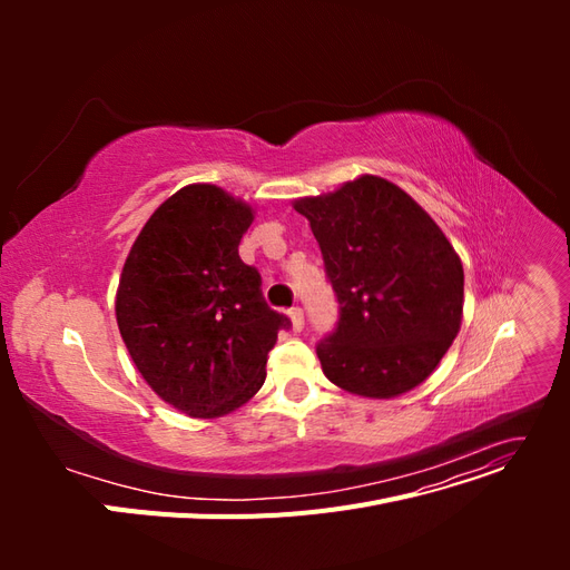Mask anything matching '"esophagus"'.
<instances>
[{"instance_id":"34e87169","label":"esophagus","mask_w":570,"mask_h":570,"mask_svg":"<svg viewBox=\"0 0 570 570\" xmlns=\"http://www.w3.org/2000/svg\"><path fill=\"white\" fill-rule=\"evenodd\" d=\"M289 318H292V331L299 333L302 327H304V312H302V308L299 306H292L289 308Z\"/></svg>"}]
</instances>
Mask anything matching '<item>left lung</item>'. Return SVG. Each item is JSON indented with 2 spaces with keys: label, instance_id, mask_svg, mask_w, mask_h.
<instances>
[{
  "label": "left lung",
  "instance_id": "left-lung-1",
  "mask_svg": "<svg viewBox=\"0 0 570 570\" xmlns=\"http://www.w3.org/2000/svg\"><path fill=\"white\" fill-rule=\"evenodd\" d=\"M295 209L312 223L340 316L318 344L323 373L352 394L390 400L421 385L454 342L463 266L404 189L361 176Z\"/></svg>",
  "mask_w": 570,
  "mask_h": 570
}]
</instances>
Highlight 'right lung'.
Masks as SVG:
<instances>
[{
  "mask_svg": "<svg viewBox=\"0 0 570 570\" xmlns=\"http://www.w3.org/2000/svg\"><path fill=\"white\" fill-rule=\"evenodd\" d=\"M252 218L220 187L187 185L151 214L120 273V337L147 385L193 419L252 400L278 333L292 327L239 258Z\"/></svg>",
  "mask_w": 570,
  "mask_h": 570,
  "instance_id": "right-lung-1",
  "label": "right lung"
}]
</instances>
